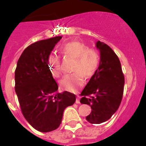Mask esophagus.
<instances>
[{
  "mask_svg": "<svg viewBox=\"0 0 146 146\" xmlns=\"http://www.w3.org/2000/svg\"><path fill=\"white\" fill-rule=\"evenodd\" d=\"M79 96H77V99H76V104H80V99H79Z\"/></svg>",
  "mask_w": 146,
  "mask_h": 146,
  "instance_id": "esophagus-1",
  "label": "esophagus"
}]
</instances>
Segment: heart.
<instances>
[{"mask_svg": "<svg viewBox=\"0 0 146 146\" xmlns=\"http://www.w3.org/2000/svg\"><path fill=\"white\" fill-rule=\"evenodd\" d=\"M60 51L63 55L74 58L73 71L65 75L60 81L63 89L76 92L82 86L86 78H91L95 74L100 64V54L96 49L88 48L86 44L78 41H72L62 44ZM47 63L50 72L54 77L60 76V58L58 54H50L47 58Z\"/></svg>", "mask_w": 146, "mask_h": 146, "instance_id": "1", "label": "heart"}]
</instances>
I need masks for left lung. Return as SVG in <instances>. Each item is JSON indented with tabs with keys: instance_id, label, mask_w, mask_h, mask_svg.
I'll list each match as a JSON object with an SVG mask.
<instances>
[{
	"instance_id": "obj_1",
	"label": "left lung",
	"mask_w": 146,
	"mask_h": 146,
	"mask_svg": "<svg viewBox=\"0 0 146 146\" xmlns=\"http://www.w3.org/2000/svg\"><path fill=\"white\" fill-rule=\"evenodd\" d=\"M96 47L100 52V64L81 92L80 102L92 108L86 120L92 124H101L110 119L119 108L125 78L120 61L114 52L100 41L96 42Z\"/></svg>"
}]
</instances>
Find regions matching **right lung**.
<instances>
[{"label": "right lung", "instance_id": "add662e5", "mask_svg": "<svg viewBox=\"0 0 146 146\" xmlns=\"http://www.w3.org/2000/svg\"><path fill=\"white\" fill-rule=\"evenodd\" d=\"M62 36L41 40L27 47L17 62L15 92L27 122L36 130L47 133L60 125L63 111L76 102V95L58 92L47 58Z\"/></svg>", "mask_w": 146, "mask_h": 146}]
</instances>
